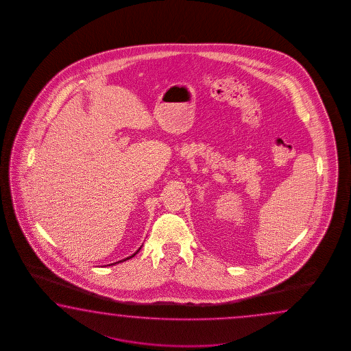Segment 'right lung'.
<instances>
[{"label":"right lung","instance_id":"1","mask_svg":"<svg viewBox=\"0 0 351 351\" xmlns=\"http://www.w3.org/2000/svg\"><path fill=\"white\" fill-rule=\"evenodd\" d=\"M141 248H142V246H141ZM141 248H139V250H138V251H136V252H135V254H132V256H129V257H127V258H124V260H121V261L115 262V263H119V262H124V261H127V260H130V258H132V257H134L135 254H138V252H139V251H141ZM115 263H112V265H115ZM109 266H110V265H109Z\"/></svg>","mask_w":351,"mask_h":351}]
</instances>
